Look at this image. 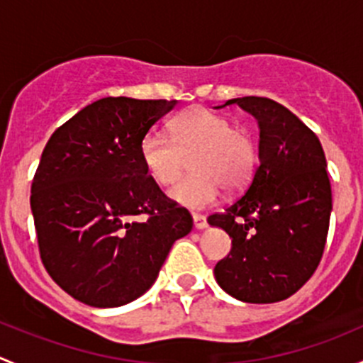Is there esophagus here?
Here are the masks:
<instances>
[{
    "label": "esophagus",
    "mask_w": 363,
    "mask_h": 363,
    "mask_svg": "<svg viewBox=\"0 0 363 363\" xmlns=\"http://www.w3.org/2000/svg\"><path fill=\"white\" fill-rule=\"evenodd\" d=\"M193 223H195V228L202 230L207 226V218H205L203 214H195V212H193Z\"/></svg>",
    "instance_id": "obj_1"
}]
</instances>
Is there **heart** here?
Here are the masks:
<instances>
[{
    "label": "heart",
    "mask_w": 363,
    "mask_h": 363,
    "mask_svg": "<svg viewBox=\"0 0 363 363\" xmlns=\"http://www.w3.org/2000/svg\"><path fill=\"white\" fill-rule=\"evenodd\" d=\"M140 158L149 177L170 186L181 177L186 158L193 174L170 189V199L188 208L211 207L223 188L239 191L251 181L258 151L250 131L208 108H193L172 123V137L152 130L142 138Z\"/></svg>",
    "instance_id": "1"
}]
</instances>
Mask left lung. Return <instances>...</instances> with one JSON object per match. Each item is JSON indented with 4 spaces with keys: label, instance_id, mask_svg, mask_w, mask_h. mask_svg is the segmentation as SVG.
<instances>
[{
    "label": "left lung",
    "instance_id": "obj_1",
    "mask_svg": "<svg viewBox=\"0 0 363 363\" xmlns=\"http://www.w3.org/2000/svg\"><path fill=\"white\" fill-rule=\"evenodd\" d=\"M232 104L258 119L259 164L246 193L207 218L232 239L214 276L237 300L279 302L309 281L323 256L332 212L327 160L316 133L277 101L244 96L221 107Z\"/></svg>",
    "mask_w": 363,
    "mask_h": 363
}]
</instances>
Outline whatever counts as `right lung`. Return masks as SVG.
<instances>
[{"label": "right lung", "instance_id": "add662e5", "mask_svg": "<svg viewBox=\"0 0 363 363\" xmlns=\"http://www.w3.org/2000/svg\"><path fill=\"white\" fill-rule=\"evenodd\" d=\"M175 104L101 98L43 149L29 199L40 258L54 283L87 306H124L145 294L175 240L191 232L188 208L161 191L140 158L142 138Z\"/></svg>", "mask_w": 363, "mask_h": 363}]
</instances>
